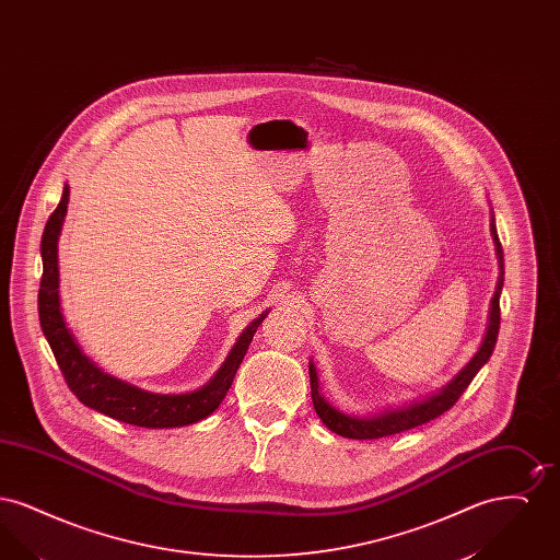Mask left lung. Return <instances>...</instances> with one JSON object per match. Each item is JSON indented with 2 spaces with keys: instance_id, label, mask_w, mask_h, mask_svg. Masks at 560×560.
I'll return each instance as SVG.
<instances>
[{
  "instance_id": "obj_1",
  "label": "left lung",
  "mask_w": 560,
  "mask_h": 560,
  "mask_svg": "<svg viewBox=\"0 0 560 560\" xmlns=\"http://www.w3.org/2000/svg\"><path fill=\"white\" fill-rule=\"evenodd\" d=\"M491 237L495 245V256H498V265H500V277H498V285L491 298V306H489V323H487V331L485 338L480 342L479 350L475 352V357L453 375L452 380L441 386L434 393H428L422 399L409 400L402 405L395 407H386L380 409L375 413H365V416H357V413H345L340 409H336L329 400L320 395L319 375L317 368L311 361L308 363V373H311V397L315 411L320 418V422L329 428L331 432L347 436V439H382V436H390L409 428L422 427L430 420L439 418L441 413H445L450 407L455 405V400L459 399V395L468 388V384L472 382V377L479 373L480 368L489 361L495 342H498V334H500V295L504 288V252H502V243L498 240V231H495V215L491 212Z\"/></svg>"
}]
</instances>
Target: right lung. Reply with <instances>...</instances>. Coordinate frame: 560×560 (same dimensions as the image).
<instances>
[{"mask_svg": "<svg viewBox=\"0 0 560 560\" xmlns=\"http://www.w3.org/2000/svg\"><path fill=\"white\" fill-rule=\"evenodd\" d=\"M67 206H69V185L62 188L60 203L48 218V224L44 229V237H42L44 275L39 283L37 304H39L42 331L52 348L56 363L65 375L71 393L85 407L96 409L98 413H105L113 420L133 424V427L178 428L206 420L226 397L235 380V373L240 370L241 361L247 352V347L256 329L260 327V323L267 319L268 311L252 320L241 331L235 347L231 348L220 370L213 373L208 384H203L197 390L167 393V395L151 393L133 386L126 380H119L110 373L103 372L88 354H83L75 336L67 327V320L62 317V308H60L58 237L62 233Z\"/></svg>", "mask_w": 560, "mask_h": 560, "instance_id": "1", "label": "right lung"}]
</instances>
